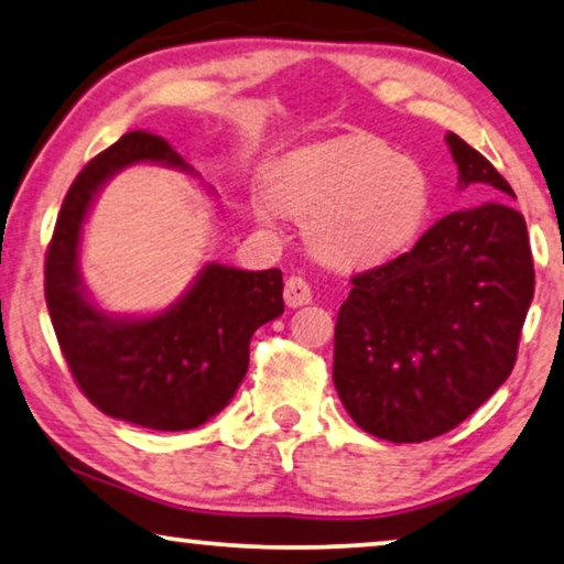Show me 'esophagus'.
I'll list each match as a JSON object with an SVG mask.
<instances>
[{"label":"esophagus","instance_id":"esophagus-1","mask_svg":"<svg viewBox=\"0 0 564 564\" xmlns=\"http://www.w3.org/2000/svg\"><path fill=\"white\" fill-rule=\"evenodd\" d=\"M311 296V285L306 283L304 275H291L289 281H285V289H283V299L285 304H289L291 308H299V306H306Z\"/></svg>","mask_w":564,"mask_h":564}]
</instances>
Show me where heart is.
<instances>
[{
	"label": "heart",
	"instance_id": "heart-1",
	"mask_svg": "<svg viewBox=\"0 0 564 564\" xmlns=\"http://www.w3.org/2000/svg\"><path fill=\"white\" fill-rule=\"evenodd\" d=\"M271 195L256 197L260 220L279 205L306 220V238L336 265H372L398 256L425 228L433 184L425 166L380 139L351 137L304 149L275 166Z\"/></svg>",
	"mask_w": 564,
	"mask_h": 564
}]
</instances>
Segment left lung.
Segmentation results:
<instances>
[{
	"mask_svg": "<svg viewBox=\"0 0 564 564\" xmlns=\"http://www.w3.org/2000/svg\"><path fill=\"white\" fill-rule=\"evenodd\" d=\"M460 187L509 182L456 133ZM534 263L524 217L503 202L458 209L413 250L357 273L334 329V388L351 420L392 443L453 431L517 362Z\"/></svg>",
	"mask_w": 564,
	"mask_h": 564,
	"instance_id": "1",
	"label": "left lung"
}]
</instances>
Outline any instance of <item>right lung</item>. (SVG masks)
Wrapping results in <instances>:
<instances>
[{"label":"right lung","mask_w":564,"mask_h":564,"mask_svg":"<svg viewBox=\"0 0 564 564\" xmlns=\"http://www.w3.org/2000/svg\"><path fill=\"white\" fill-rule=\"evenodd\" d=\"M137 162L189 170L170 141L149 131L123 133L90 159L67 189L47 246V311L75 382L100 413L151 431H189L232 400L248 372L250 336L283 314V275L207 263L162 314H104L80 279V232L98 189Z\"/></svg>","instance_id":"1"}]
</instances>
